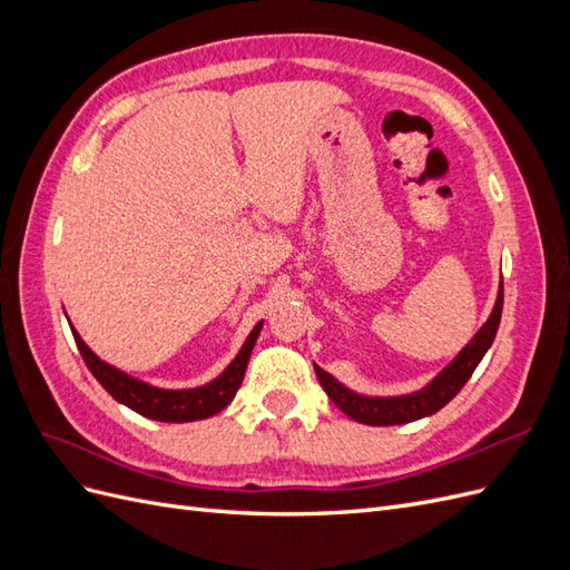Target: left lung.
<instances>
[{
    "label": "left lung",
    "mask_w": 570,
    "mask_h": 570,
    "mask_svg": "<svg viewBox=\"0 0 570 570\" xmlns=\"http://www.w3.org/2000/svg\"><path fill=\"white\" fill-rule=\"evenodd\" d=\"M502 304H504V283H499L497 302L485 325L473 335V340L454 356V361L444 371H440L433 381L423 390L400 394V396H366L358 394L350 387H344L331 373H325L321 366L314 364L318 383L323 385L325 394L331 396L333 404L347 413L350 419L366 423V425H400L411 423L425 416H433L444 404H450L459 390L469 383V377L478 368V364L492 347L499 321H502Z\"/></svg>",
    "instance_id": "1"
}]
</instances>
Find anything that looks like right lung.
Segmentation results:
<instances>
[{"label": "right lung", "mask_w": 570, "mask_h": 570, "mask_svg": "<svg viewBox=\"0 0 570 570\" xmlns=\"http://www.w3.org/2000/svg\"><path fill=\"white\" fill-rule=\"evenodd\" d=\"M262 325L264 321H258L254 325V331L247 335L243 350L237 352V356L230 361L226 371H223L218 377H214L212 383H206L202 387H189V390H164V387H154L145 381H137V377L107 364V361H101L88 344L82 342L78 331H73V327L71 331L90 373L116 402L126 404L135 413H140V416H147L151 421L189 423V421L209 419L233 402L235 392L239 390V385H243L247 361L258 333H262Z\"/></svg>", "instance_id": "right-lung-1"}]
</instances>
